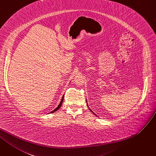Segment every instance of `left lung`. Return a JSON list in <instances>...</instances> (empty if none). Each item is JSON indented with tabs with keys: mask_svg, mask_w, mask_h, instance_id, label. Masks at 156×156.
<instances>
[{
	"mask_svg": "<svg viewBox=\"0 0 156 156\" xmlns=\"http://www.w3.org/2000/svg\"><path fill=\"white\" fill-rule=\"evenodd\" d=\"M87 106H88V108H89V110H90V111H91V112H92V113H93V114H94V115H96V116H97V115H96V114H95V113H94V112H93V111H92V110H91V109H90V107H88V103H87Z\"/></svg>",
	"mask_w": 156,
	"mask_h": 156,
	"instance_id": "obj_1",
	"label": "left lung"
}]
</instances>
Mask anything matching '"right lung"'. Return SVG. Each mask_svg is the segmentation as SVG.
<instances>
[{"instance_id": "obj_1", "label": "right lung", "mask_w": 156, "mask_h": 156, "mask_svg": "<svg viewBox=\"0 0 156 156\" xmlns=\"http://www.w3.org/2000/svg\"><path fill=\"white\" fill-rule=\"evenodd\" d=\"M63 99H64V95H63V96L62 97V98H61V101H60V103H59V104L58 105V106L55 109V110H53V111L52 112H51L50 113H54V112H56L57 110H58V109L61 107V105H62V103H63Z\"/></svg>"}]
</instances>
